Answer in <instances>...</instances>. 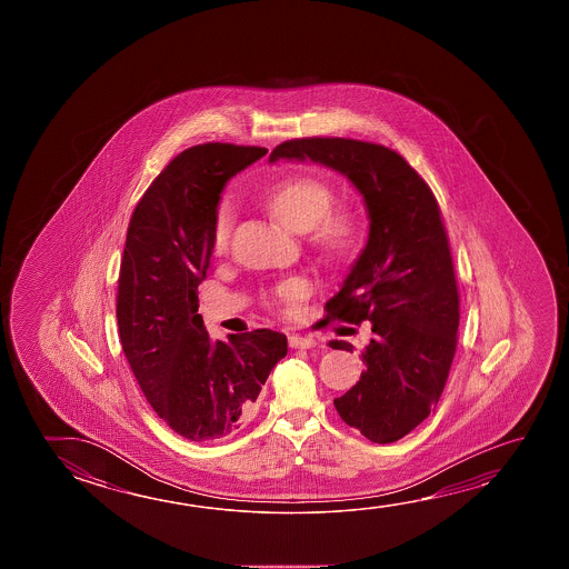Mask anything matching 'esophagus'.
<instances>
[{
	"mask_svg": "<svg viewBox=\"0 0 569 569\" xmlns=\"http://www.w3.org/2000/svg\"><path fill=\"white\" fill-rule=\"evenodd\" d=\"M317 341L313 337L289 336V347L291 349H313Z\"/></svg>",
	"mask_w": 569,
	"mask_h": 569,
	"instance_id": "obj_1",
	"label": "esophagus"
}]
</instances>
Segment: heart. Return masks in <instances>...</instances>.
<instances>
[{
    "instance_id": "heart-1",
    "label": "heart",
    "mask_w": 569,
    "mask_h": 569,
    "mask_svg": "<svg viewBox=\"0 0 569 569\" xmlns=\"http://www.w3.org/2000/svg\"><path fill=\"white\" fill-rule=\"evenodd\" d=\"M268 208L273 218L293 232H309L317 246L327 252H341L357 238V218L349 210H331L333 190L326 180L316 177H291L271 187ZM232 208L222 202L216 212L212 243L222 252L232 232ZM309 283L303 278H289L273 289V301L293 311L301 299L308 298Z\"/></svg>"
}]
</instances>
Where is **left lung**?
Wrapping results in <instances>:
<instances>
[{
  "label": "left lung",
  "instance_id": "left-lung-1",
  "mask_svg": "<svg viewBox=\"0 0 569 569\" xmlns=\"http://www.w3.org/2000/svg\"><path fill=\"white\" fill-rule=\"evenodd\" d=\"M313 160L353 182L369 214V238L327 319L371 321L361 379L333 401L363 437L387 445L437 407L457 353L460 323L455 263L437 198L399 152L375 142L313 137L286 140L276 160ZM353 353V345L331 341Z\"/></svg>",
  "mask_w": 569,
  "mask_h": 569
}]
</instances>
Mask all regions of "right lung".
Returning a JSON list of instances; mask_svg holds the SVG:
<instances>
[{
	"instance_id": "1",
	"label": "right lung",
	"mask_w": 569,
	"mask_h": 569,
	"mask_svg": "<svg viewBox=\"0 0 569 569\" xmlns=\"http://www.w3.org/2000/svg\"><path fill=\"white\" fill-rule=\"evenodd\" d=\"M266 152L222 142L180 152L142 194L127 230L117 291L122 351L150 407L194 442L240 429L288 355V339L271 329L212 341L198 313L220 194Z\"/></svg>"
}]
</instances>
